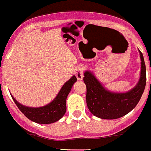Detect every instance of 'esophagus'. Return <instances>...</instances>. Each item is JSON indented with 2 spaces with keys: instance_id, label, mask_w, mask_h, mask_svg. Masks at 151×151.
Here are the masks:
<instances>
[{
  "instance_id": "34e87169",
  "label": "esophagus",
  "mask_w": 151,
  "mask_h": 151,
  "mask_svg": "<svg viewBox=\"0 0 151 151\" xmlns=\"http://www.w3.org/2000/svg\"><path fill=\"white\" fill-rule=\"evenodd\" d=\"M75 75L78 80H82L84 77V68L82 66H77L75 70Z\"/></svg>"
}]
</instances>
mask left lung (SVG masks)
<instances>
[{
	"instance_id": "8db88e82",
	"label": "left lung",
	"mask_w": 151,
	"mask_h": 151,
	"mask_svg": "<svg viewBox=\"0 0 151 151\" xmlns=\"http://www.w3.org/2000/svg\"><path fill=\"white\" fill-rule=\"evenodd\" d=\"M139 52L142 60L140 79L133 89L127 93L107 91L91 72H85L83 79L87 87V106L93 115L103 119H117L128 114L139 103L146 85V66L143 55Z\"/></svg>"
}]
</instances>
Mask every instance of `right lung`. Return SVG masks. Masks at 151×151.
Segmentation results:
<instances>
[{
  "mask_svg": "<svg viewBox=\"0 0 151 151\" xmlns=\"http://www.w3.org/2000/svg\"><path fill=\"white\" fill-rule=\"evenodd\" d=\"M76 77L73 76L63 85L56 98L49 104L42 107H27L18 103L12 96V98L19 110L30 121L41 124H52L60 120L64 115L66 111V97L71 91L73 85L76 81Z\"/></svg>",
  "mask_w": 151,
  "mask_h": 151,
  "instance_id": "obj_1",
  "label": "right lung"
}]
</instances>
